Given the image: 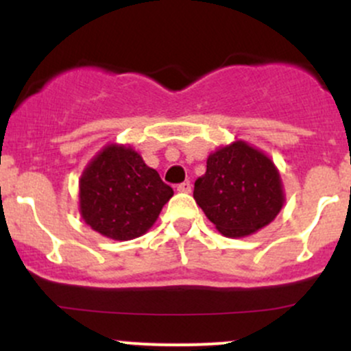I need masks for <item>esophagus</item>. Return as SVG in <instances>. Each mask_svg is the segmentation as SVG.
<instances>
[{"label":"esophagus","mask_w":351,"mask_h":351,"mask_svg":"<svg viewBox=\"0 0 351 351\" xmlns=\"http://www.w3.org/2000/svg\"><path fill=\"white\" fill-rule=\"evenodd\" d=\"M176 189H178L180 193H191V184H189V181H184V183H180Z\"/></svg>","instance_id":"esophagus-1"}]
</instances>
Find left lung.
Masks as SVG:
<instances>
[{
	"instance_id": "obj_1",
	"label": "left lung",
	"mask_w": 351,
	"mask_h": 351,
	"mask_svg": "<svg viewBox=\"0 0 351 351\" xmlns=\"http://www.w3.org/2000/svg\"><path fill=\"white\" fill-rule=\"evenodd\" d=\"M193 198L226 237L254 234L271 224L285 203L277 167L244 140L209 153L206 173L195 181Z\"/></svg>"
}]
</instances>
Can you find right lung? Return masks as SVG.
Segmentation results:
<instances>
[{
  "mask_svg": "<svg viewBox=\"0 0 351 351\" xmlns=\"http://www.w3.org/2000/svg\"><path fill=\"white\" fill-rule=\"evenodd\" d=\"M171 196L173 188L130 145H106L79 180V213L84 223L114 241L143 236Z\"/></svg>",
  "mask_w": 351,
  "mask_h": 351,
  "instance_id": "right-lung-1",
  "label": "right lung"
}]
</instances>
